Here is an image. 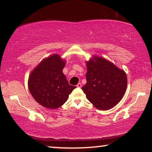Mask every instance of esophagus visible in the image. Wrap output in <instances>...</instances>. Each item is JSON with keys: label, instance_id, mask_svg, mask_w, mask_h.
<instances>
[{"label": "esophagus", "instance_id": "esophagus-1", "mask_svg": "<svg viewBox=\"0 0 152 152\" xmlns=\"http://www.w3.org/2000/svg\"><path fill=\"white\" fill-rule=\"evenodd\" d=\"M76 86L78 87V88H80V87L82 86V84H81V83H78V84L76 85Z\"/></svg>", "mask_w": 152, "mask_h": 152}]
</instances>
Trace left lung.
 <instances>
[{"instance_id":"1","label":"left lung","mask_w":152,"mask_h":152,"mask_svg":"<svg viewBox=\"0 0 152 152\" xmlns=\"http://www.w3.org/2000/svg\"><path fill=\"white\" fill-rule=\"evenodd\" d=\"M86 84L82 89L87 99L99 110L114 107L124 96L127 75L110 61L94 56L86 61Z\"/></svg>"}]
</instances>
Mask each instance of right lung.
Here are the masks:
<instances>
[{"label":"right lung","mask_w":152,"mask_h":152,"mask_svg":"<svg viewBox=\"0 0 152 152\" xmlns=\"http://www.w3.org/2000/svg\"><path fill=\"white\" fill-rule=\"evenodd\" d=\"M66 61L53 54L40 62L29 77L28 87L32 96L43 107L56 109L68 100L76 86L70 85L63 68Z\"/></svg>","instance_id":"right-lung-1"}]
</instances>
